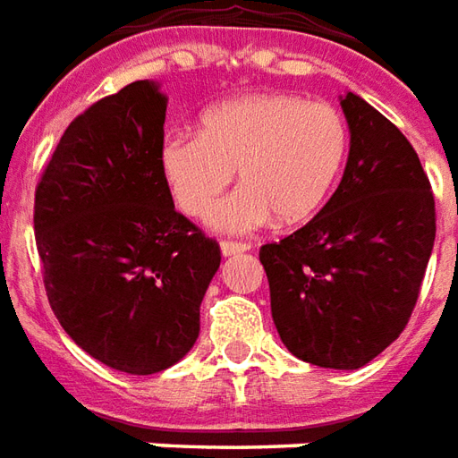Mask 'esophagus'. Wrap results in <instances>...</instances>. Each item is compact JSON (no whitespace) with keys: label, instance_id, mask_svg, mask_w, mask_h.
<instances>
[{"label":"esophagus","instance_id":"obj_1","mask_svg":"<svg viewBox=\"0 0 458 458\" xmlns=\"http://www.w3.org/2000/svg\"><path fill=\"white\" fill-rule=\"evenodd\" d=\"M222 256H239L249 251V244H242V242H222Z\"/></svg>","mask_w":458,"mask_h":458}]
</instances>
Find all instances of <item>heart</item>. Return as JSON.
Instances as JSON below:
<instances>
[{"label": "heart", "mask_w": 458, "mask_h": 458, "mask_svg": "<svg viewBox=\"0 0 458 458\" xmlns=\"http://www.w3.org/2000/svg\"><path fill=\"white\" fill-rule=\"evenodd\" d=\"M348 145L338 108L293 93H249L204 110L197 135L162 142L160 172L184 214L207 216L239 169L245 187L216 206L209 224L249 234L276 216L286 226L313 219L338 182Z\"/></svg>", "instance_id": "b5f03b06"}]
</instances>
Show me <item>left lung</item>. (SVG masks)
I'll return each instance as SVG.
<instances>
[{
	"label": "left lung",
	"mask_w": 458,
	"mask_h": 458,
	"mask_svg": "<svg viewBox=\"0 0 458 458\" xmlns=\"http://www.w3.org/2000/svg\"><path fill=\"white\" fill-rule=\"evenodd\" d=\"M348 165L326 207L259 251L276 330L296 358L358 369L400 338L429 264L437 214L410 140L355 93L340 96Z\"/></svg>",
	"instance_id": "8db88e82"
}]
</instances>
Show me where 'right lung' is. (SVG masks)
<instances>
[{
	"label": "right lung",
	"mask_w": 458,
	"mask_h": 458,
	"mask_svg": "<svg viewBox=\"0 0 458 458\" xmlns=\"http://www.w3.org/2000/svg\"><path fill=\"white\" fill-rule=\"evenodd\" d=\"M167 96L135 81L61 135L34 202L48 303L90 358L128 375L172 368L199 338L219 244L162 180Z\"/></svg>",
	"instance_id": "1"
}]
</instances>
